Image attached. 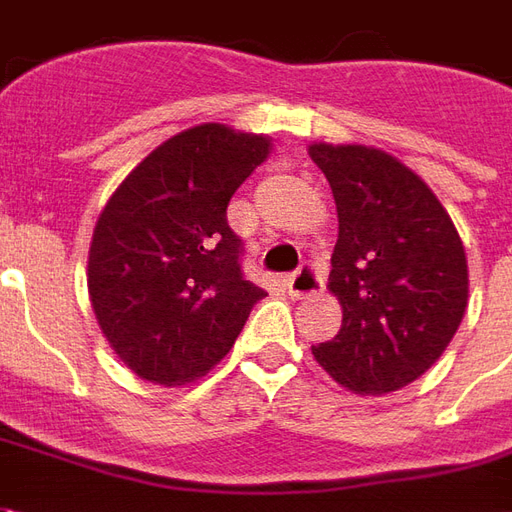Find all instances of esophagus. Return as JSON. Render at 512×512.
I'll return each instance as SVG.
<instances>
[{
	"label": "esophagus",
	"mask_w": 512,
	"mask_h": 512,
	"mask_svg": "<svg viewBox=\"0 0 512 512\" xmlns=\"http://www.w3.org/2000/svg\"><path fill=\"white\" fill-rule=\"evenodd\" d=\"M285 288H288L290 296L296 299H307V296H315L323 290V277L312 266H304L296 274L285 277Z\"/></svg>",
	"instance_id": "1"
}]
</instances>
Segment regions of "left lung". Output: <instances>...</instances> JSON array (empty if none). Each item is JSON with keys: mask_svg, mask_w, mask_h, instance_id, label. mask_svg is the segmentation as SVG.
<instances>
[{"mask_svg": "<svg viewBox=\"0 0 512 512\" xmlns=\"http://www.w3.org/2000/svg\"><path fill=\"white\" fill-rule=\"evenodd\" d=\"M307 153L337 205L329 293L343 307L340 332L312 356L356 395H389L436 365L461 326V235L428 183L384 150L312 142Z\"/></svg>", "mask_w": 512, "mask_h": 512, "instance_id": "left-lung-1", "label": "left lung"}]
</instances>
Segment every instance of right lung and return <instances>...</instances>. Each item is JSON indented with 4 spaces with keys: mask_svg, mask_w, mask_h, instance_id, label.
Segmentation results:
<instances>
[{
    "mask_svg": "<svg viewBox=\"0 0 512 512\" xmlns=\"http://www.w3.org/2000/svg\"><path fill=\"white\" fill-rule=\"evenodd\" d=\"M268 153L266 134L202 123L161 142L106 200L87 290L112 351L150 384L205 376L266 296L241 274L227 205Z\"/></svg>",
    "mask_w": 512,
    "mask_h": 512,
    "instance_id": "obj_1",
    "label": "right lung"
}]
</instances>
